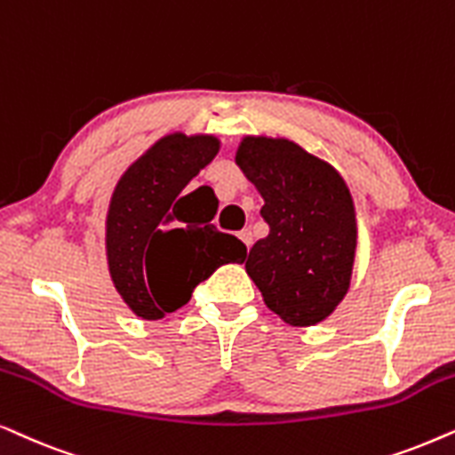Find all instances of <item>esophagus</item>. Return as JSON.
Returning <instances> with one entry per match:
<instances>
[{"label": "esophagus", "mask_w": 455, "mask_h": 455, "mask_svg": "<svg viewBox=\"0 0 455 455\" xmlns=\"http://www.w3.org/2000/svg\"><path fill=\"white\" fill-rule=\"evenodd\" d=\"M239 239L243 241V243L247 245V250H250L251 243H253V235H251L250 228H243V231H239Z\"/></svg>", "instance_id": "1"}]
</instances>
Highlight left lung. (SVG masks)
<instances>
[{"label": "left lung", "instance_id": "obj_1", "mask_svg": "<svg viewBox=\"0 0 455 455\" xmlns=\"http://www.w3.org/2000/svg\"><path fill=\"white\" fill-rule=\"evenodd\" d=\"M235 162L264 199L268 237L256 241L245 270L268 310L291 326H314L349 291L358 220L335 166L287 137L245 135Z\"/></svg>", "mask_w": 455, "mask_h": 455}]
</instances>
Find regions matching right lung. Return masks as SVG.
Here are the masks:
<instances>
[{
	"instance_id": "right-lung-1",
	"label": "right lung",
	"mask_w": 455,
	"mask_h": 455,
	"mask_svg": "<svg viewBox=\"0 0 455 455\" xmlns=\"http://www.w3.org/2000/svg\"><path fill=\"white\" fill-rule=\"evenodd\" d=\"M220 139L171 132L143 151L114 187L106 258L118 295L135 316L160 320L191 299L218 266L243 262L247 247L189 208L183 189L214 160Z\"/></svg>"
}]
</instances>
